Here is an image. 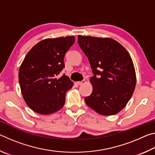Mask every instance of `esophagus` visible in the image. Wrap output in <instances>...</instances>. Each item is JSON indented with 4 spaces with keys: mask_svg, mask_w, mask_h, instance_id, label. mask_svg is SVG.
I'll list each match as a JSON object with an SVG mask.
<instances>
[{
    "mask_svg": "<svg viewBox=\"0 0 155 155\" xmlns=\"http://www.w3.org/2000/svg\"><path fill=\"white\" fill-rule=\"evenodd\" d=\"M86 83L85 80H83L82 81H78V82H77V84L78 85H83Z\"/></svg>",
    "mask_w": 155,
    "mask_h": 155,
    "instance_id": "esophagus-1",
    "label": "esophagus"
}]
</instances>
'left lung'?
Here are the masks:
<instances>
[{"mask_svg":"<svg viewBox=\"0 0 155 155\" xmlns=\"http://www.w3.org/2000/svg\"><path fill=\"white\" fill-rule=\"evenodd\" d=\"M78 43L94 74L90 78L92 93L85 97V103L99 114H117L129 101L136 85L129 53L111 38L78 35Z\"/></svg>","mask_w":155,"mask_h":155,"instance_id":"1","label":"left lung"}]
</instances>
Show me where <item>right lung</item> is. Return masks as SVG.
I'll return each instance as SVG.
<instances>
[{
	"instance_id": "obj_1",
	"label": "right lung",
	"mask_w": 155,
	"mask_h": 155,
	"mask_svg": "<svg viewBox=\"0 0 155 155\" xmlns=\"http://www.w3.org/2000/svg\"><path fill=\"white\" fill-rule=\"evenodd\" d=\"M74 41V36L45 39L23 60L18 74L21 91L25 103L38 114H51L64 107L73 82L66 75L58 76L65 67V52Z\"/></svg>"
}]
</instances>
